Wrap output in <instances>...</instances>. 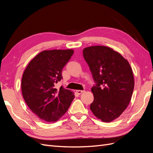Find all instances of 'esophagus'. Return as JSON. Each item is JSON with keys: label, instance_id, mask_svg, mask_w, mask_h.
Instances as JSON below:
<instances>
[{"label": "esophagus", "instance_id": "34e87169", "mask_svg": "<svg viewBox=\"0 0 153 153\" xmlns=\"http://www.w3.org/2000/svg\"><path fill=\"white\" fill-rule=\"evenodd\" d=\"M84 92V91H82V90H76V92L78 94H80L82 93V92Z\"/></svg>", "mask_w": 153, "mask_h": 153}]
</instances>
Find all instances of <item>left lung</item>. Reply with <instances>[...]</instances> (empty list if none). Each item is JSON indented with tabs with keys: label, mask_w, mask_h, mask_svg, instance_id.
I'll list each match as a JSON object with an SVG mask.
<instances>
[{
	"label": "left lung",
	"mask_w": 153,
	"mask_h": 153,
	"mask_svg": "<svg viewBox=\"0 0 153 153\" xmlns=\"http://www.w3.org/2000/svg\"><path fill=\"white\" fill-rule=\"evenodd\" d=\"M95 85L91 110L106 123L119 117L131 101L134 89L132 69L126 59L113 49L92 46L83 50Z\"/></svg>",
	"instance_id": "left-lung-1"
}]
</instances>
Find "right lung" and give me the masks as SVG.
Returning <instances> with one entry per match:
<instances>
[{
  "mask_svg": "<svg viewBox=\"0 0 153 153\" xmlns=\"http://www.w3.org/2000/svg\"><path fill=\"white\" fill-rule=\"evenodd\" d=\"M73 53L70 49L43 51L29 62L23 74L24 99L32 112L45 121H58L75 98L71 91L55 87L62 78V69Z\"/></svg>",
  "mask_w": 153,
  "mask_h": 153,
  "instance_id": "add662e5",
  "label": "right lung"
}]
</instances>
